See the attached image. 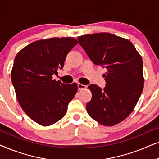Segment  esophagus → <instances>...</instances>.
I'll list each match as a JSON object with an SVG mask.
<instances>
[{"mask_svg":"<svg viewBox=\"0 0 159 159\" xmlns=\"http://www.w3.org/2000/svg\"><path fill=\"white\" fill-rule=\"evenodd\" d=\"M85 88H87L86 85H84V84H80V83L78 84V90H84V89H85Z\"/></svg>","mask_w":159,"mask_h":159,"instance_id":"1","label":"esophagus"}]
</instances>
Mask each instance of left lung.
I'll return each instance as SVG.
<instances>
[{"mask_svg":"<svg viewBox=\"0 0 159 159\" xmlns=\"http://www.w3.org/2000/svg\"><path fill=\"white\" fill-rule=\"evenodd\" d=\"M77 40L95 64L107 69L106 87L88 86L92 98L86 105L91 118L104 126L125 120L135 107L144 86L143 60L129 40L106 32Z\"/></svg>","mask_w":159,"mask_h":159,"instance_id":"obj_1","label":"left lung"}]
</instances>
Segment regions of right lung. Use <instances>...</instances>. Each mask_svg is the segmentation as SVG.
I'll use <instances>...</instances> for the list:
<instances>
[{"instance_id": "add662e5", "label": "right lung", "mask_w": 159, "mask_h": 159, "mask_svg": "<svg viewBox=\"0 0 159 159\" xmlns=\"http://www.w3.org/2000/svg\"><path fill=\"white\" fill-rule=\"evenodd\" d=\"M78 43L73 38L40 40L21 49L14 59L11 80L28 116L42 126L53 125L66 114L78 86L53 80L63 69L67 54Z\"/></svg>"}]
</instances>
